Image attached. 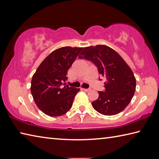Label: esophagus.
Returning a JSON list of instances; mask_svg holds the SVG:
<instances>
[{
    "mask_svg": "<svg viewBox=\"0 0 159 159\" xmlns=\"http://www.w3.org/2000/svg\"><path fill=\"white\" fill-rule=\"evenodd\" d=\"M83 91H85V92H89V91H90V89H85V88H83L82 89Z\"/></svg>",
    "mask_w": 159,
    "mask_h": 159,
    "instance_id": "1",
    "label": "esophagus"
}]
</instances>
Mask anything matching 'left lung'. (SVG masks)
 I'll return each mask as SVG.
<instances>
[{
	"label": "left lung",
	"instance_id": "obj_1",
	"mask_svg": "<svg viewBox=\"0 0 159 159\" xmlns=\"http://www.w3.org/2000/svg\"><path fill=\"white\" fill-rule=\"evenodd\" d=\"M80 55V59L95 64L106 79L105 92H98V98L92 102L93 109L104 116H114L124 111L136 89V79L130 67L116 50L105 45L85 47Z\"/></svg>",
	"mask_w": 159,
	"mask_h": 159
}]
</instances>
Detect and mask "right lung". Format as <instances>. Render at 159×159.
I'll use <instances>...</instances> for the list:
<instances>
[{
  "instance_id": "1",
  "label": "right lung",
  "mask_w": 159,
  "mask_h": 159,
  "mask_svg": "<svg viewBox=\"0 0 159 159\" xmlns=\"http://www.w3.org/2000/svg\"><path fill=\"white\" fill-rule=\"evenodd\" d=\"M83 48L66 46L54 50L33 74L31 92L40 111L50 117L61 116L72 106L80 89L66 85L67 71Z\"/></svg>"
}]
</instances>
